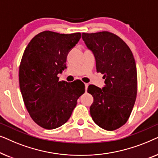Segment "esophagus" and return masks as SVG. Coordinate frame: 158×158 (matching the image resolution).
<instances>
[{
	"instance_id": "1",
	"label": "esophagus",
	"mask_w": 158,
	"mask_h": 158,
	"mask_svg": "<svg viewBox=\"0 0 158 158\" xmlns=\"http://www.w3.org/2000/svg\"><path fill=\"white\" fill-rule=\"evenodd\" d=\"M85 91H87V89H88V83H85Z\"/></svg>"
}]
</instances>
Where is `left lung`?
<instances>
[{"mask_svg":"<svg viewBox=\"0 0 158 158\" xmlns=\"http://www.w3.org/2000/svg\"><path fill=\"white\" fill-rule=\"evenodd\" d=\"M82 38L96 57V70L103 74L105 86L88 88L94 97L90 107L94 122L103 129L116 130L129 119L137 92V74L131 49L109 31L83 33Z\"/></svg>","mask_w":158,"mask_h":158,"instance_id":"obj_1","label":"left lung"}]
</instances>
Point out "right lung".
Returning <instances> with one entry per match:
<instances>
[{
    "instance_id": "1",
    "label": "right lung",
    "mask_w": 158,
    "mask_h": 158,
    "mask_svg": "<svg viewBox=\"0 0 158 158\" xmlns=\"http://www.w3.org/2000/svg\"><path fill=\"white\" fill-rule=\"evenodd\" d=\"M81 34L44 31L30 41L19 66V86L25 106L36 124L46 129L61 127L70 118L85 93L81 81H59L68 54Z\"/></svg>"
}]
</instances>
